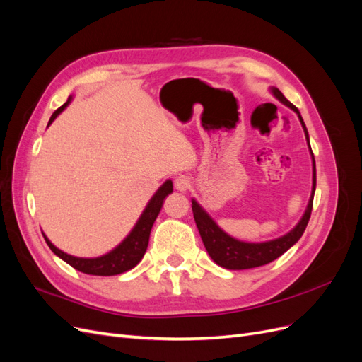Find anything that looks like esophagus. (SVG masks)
Returning a JSON list of instances; mask_svg holds the SVG:
<instances>
[{
  "label": "esophagus",
  "instance_id": "esophagus-1",
  "mask_svg": "<svg viewBox=\"0 0 362 362\" xmlns=\"http://www.w3.org/2000/svg\"><path fill=\"white\" fill-rule=\"evenodd\" d=\"M192 187V182L187 177H178L175 180V189L178 192H187Z\"/></svg>",
  "mask_w": 362,
  "mask_h": 362
}]
</instances>
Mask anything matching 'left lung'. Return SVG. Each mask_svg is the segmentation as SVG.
Listing matches in <instances>:
<instances>
[{
	"label": "left lung",
	"mask_w": 362,
	"mask_h": 362,
	"mask_svg": "<svg viewBox=\"0 0 362 362\" xmlns=\"http://www.w3.org/2000/svg\"><path fill=\"white\" fill-rule=\"evenodd\" d=\"M270 92L273 93V96H275L278 101H281L284 105L291 108V110L298 115V117L300 120L306 144H308L311 158H313V190H311L308 205H306V210L299 221V223L296 225L291 231L287 233L286 235H282L275 240H270V242H262V243L240 242V240L228 235L223 229L213 221L210 214H208L198 202L192 199V210H193L194 222H196V226H198V229H199V234H201V238H202L204 246L208 252V255L211 257V259L216 262V264H218L223 269H228V270H245V269H254V267L269 264V262H272L273 259L281 257L284 252H287L294 243H298V240L302 237L305 228H306V225H308L310 217H311L313 199H314V192H315V160H314V154H313L311 145H310L308 131H306L305 122H303V119H302L298 108H296L287 100V98L282 95V92L279 89H276V87H270Z\"/></svg>",
	"instance_id": "obj_1"
}]
</instances>
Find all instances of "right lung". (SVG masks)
I'll return each mask as SVG.
<instances>
[{
	"mask_svg": "<svg viewBox=\"0 0 362 362\" xmlns=\"http://www.w3.org/2000/svg\"><path fill=\"white\" fill-rule=\"evenodd\" d=\"M71 101H72V96H69L68 101L52 113L48 127L54 122V119H56L64 108L68 107ZM172 190H173L172 181L168 180L156 192V194L152 196L151 201L145 206L144 213H141V216L139 217L137 223L134 225L133 229H131V233L113 250L107 252L105 255L96 257V258L74 257L54 246L48 240V237L42 233L43 238H45L47 245L49 246V249L54 252V254H56L59 258H62L64 262H68L69 266H72L76 270L87 273V275H95V276L120 275V273L128 272L133 267H136L140 262V259L144 258L149 243V234H151L152 225L156 222L164 199H166L168 194L172 193Z\"/></svg>",
	"mask_w": 362,
	"mask_h": 362,
	"instance_id": "obj_1",
	"label": "right lung"
}]
</instances>
